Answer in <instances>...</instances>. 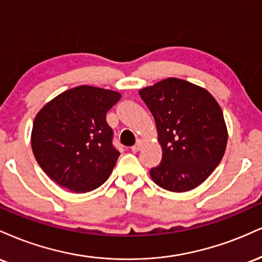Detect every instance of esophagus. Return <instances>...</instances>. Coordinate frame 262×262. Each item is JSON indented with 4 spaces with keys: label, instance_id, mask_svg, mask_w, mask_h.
Instances as JSON below:
<instances>
[{
    "label": "esophagus",
    "instance_id": "1",
    "mask_svg": "<svg viewBox=\"0 0 262 262\" xmlns=\"http://www.w3.org/2000/svg\"><path fill=\"white\" fill-rule=\"evenodd\" d=\"M142 146H143V140H137L136 144L131 147V150L132 152H138V150L142 148Z\"/></svg>",
    "mask_w": 262,
    "mask_h": 262
}]
</instances>
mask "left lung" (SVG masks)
Masks as SVG:
<instances>
[{
    "label": "left lung",
    "mask_w": 262,
    "mask_h": 262,
    "mask_svg": "<svg viewBox=\"0 0 262 262\" xmlns=\"http://www.w3.org/2000/svg\"><path fill=\"white\" fill-rule=\"evenodd\" d=\"M155 118L162 161L149 170L158 186L189 191L210 177L226 152L223 113L207 91L179 78H167L140 91Z\"/></svg>",
    "instance_id": "8db88e82"
}]
</instances>
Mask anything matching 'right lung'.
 Wrapping results in <instances>:
<instances>
[{"label": "right lung", "mask_w": 262, "mask_h": 262, "mask_svg": "<svg viewBox=\"0 0 262 262\" xmlns=\"http://www.w3.org/2000/svg\"><path fill=\"white\" fill-rule=\"evenodd\" d=\"M118 92L79 85L57 95L33 124L34 157L50 179L75 192L105 183L120 152L106 113L120 100Z\"/></svg>", "instance_id": "1"}]
</instances>
